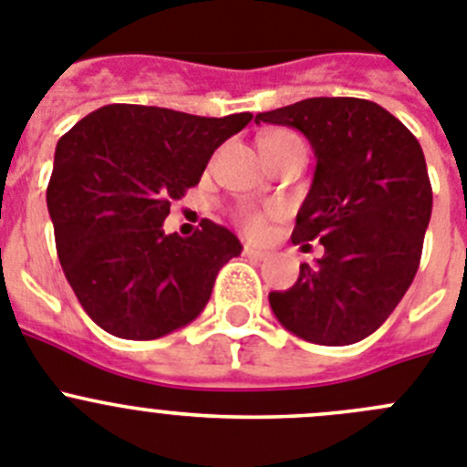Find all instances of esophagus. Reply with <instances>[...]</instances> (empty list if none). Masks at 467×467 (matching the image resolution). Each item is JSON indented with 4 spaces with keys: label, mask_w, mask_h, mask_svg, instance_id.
<instances>
[{
    "label": "esophagus",
    "mask_w": 467,
    "mask_h": 467,
    "mask_svg": "<svg viewBox=\"0 0 467 467\" xmlns=\"http://www.w3.org/2000/svg\"><path fill=\"white\" fill-rule=\"evenodd\" d=\"M244 255H246L249 260H265L270 254L263 249H255V246H244Z\"/></svg>",
    "instance_id": "obj_1"
}]
</instances>
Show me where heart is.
I'll return each mask as SVG.
<instances>
[{"label":"heart","mask_w":467,"mask_h":467,"mask_svg":"<svg viewBox=\"0 0 467 467\" xmlns=\"http://www.w3.org/2000/svg\"><path fill=\"white\" fill-rule=\"evenodd\" d=\"M288 140H297V137L291 132H285V130H275V132H267L260 137V146L281 144V141H288ZM239 223H242V228L249 234L260 237V234H265V230H267V216L258 212H244L239 213Z\"/></svg>","instance_id":"b5f03b06"}]
</instances>
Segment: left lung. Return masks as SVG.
<instances>
[{"instance_id": "1", "label": "left lung", "mask_w": 467, "mask_h": 467, "mask_svg": "<svg viewBox=\"0 0 467 467\" xmlns=\"http://www.w3.org/2000/svg\"><path fill=\"white\" fill-rule=\"evenodd\" d=\"M255 123L288 125L317 155L293 244H323L317 265L302 263L288 291L270 293L285 330L326 347L372 335L410 288L432 209L426 158L417 137L379 104L312 98L265 111Z\"/></svg>"}]
</instances>
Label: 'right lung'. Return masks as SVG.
Returning <instances> with one entry per match:
<instances>
[{
  "instance_id": "1",
  "label": "right lung",
  "mask_w": 467,
  "mask_h": 467,
  "mask_svg": "<svg viewBox=\"0 0 467 467\" xmlns=\"http://www.w3.org/2000/svg\"><path fill=\"white\" fill-rule=\"evenodd\" d=\"M251 119L107 104L62 134L46 202L62 272L102 330L158 339L207 306L218 270L242 244L207 218L186 239L162 223L213 150Z\"/></svg>"
}]
</instances>
